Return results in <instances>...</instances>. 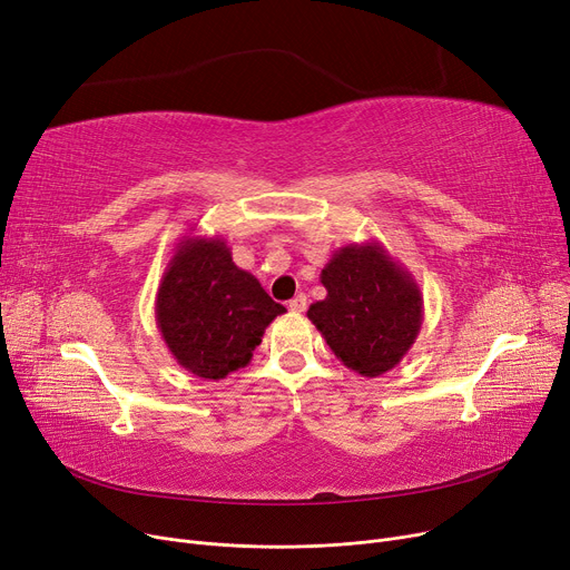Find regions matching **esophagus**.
<instances>
[{
    "label": "esophagus",
    "instance_id": "1",
    "mask_svg": "<svg viewBox=\"0 0 570 570\" xmlns=\"http://www.w3.org/2000/svg\"><path fill=\"white\" fill-rule=\"evenodd\" d=\"M288 309L293 312V314H303L305 309H307V295L305 293H297L293 301L288 303Z\"/></svg>",
    "mask_w": 570,
    "mask_h": 570
}]
</instances>
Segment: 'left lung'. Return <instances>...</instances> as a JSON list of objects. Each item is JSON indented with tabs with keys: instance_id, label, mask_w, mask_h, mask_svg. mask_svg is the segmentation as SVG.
<instances>
[{
	"instance_id": "8db88e82",
	"label": "left lung",
	"mask_w": 570,
	"mask_h": 570,
	"mask_svg": "<svg viewBox=\"0 0 570 570\" xmlns=\"http://www.w3.org/2000/svg\"><path fill=\"white\" fill-rule=\"evenodd\" d=\"M325 297L307 309L342 365L374 379L400 365L423 325V291L379 239L346 245L321 269Z\"/></svg>"
}]
</instances>
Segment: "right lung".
<instances>
[{
	"mask_svg": "<svg viewBox=\"0 0 570 570\" xmlns=\"http://www.w3.org/2000/svg\"><path fill=\"white\" fill-rule=\"evenodd\" d=\"M286 307L233 263L224 237L183 235L157 291V327L179 367L219 381L252 363L265 327Z\"/></svg>",
	"mask_w": 570,
	"mask_h": 570,
	"instance_id": "1",
	"label": "right lung"
}]
</instances>
